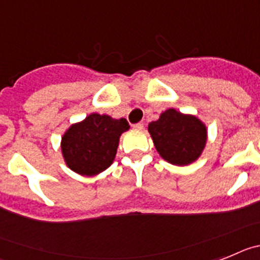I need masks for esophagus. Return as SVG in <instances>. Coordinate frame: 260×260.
<instances>
[{
    "mask_svg": "<svg viewBox=\"0 0 260 260\" xmlns=\"http://www.w3.org/2000/svg\"><path fill=\"white\" fill-rule=\"evenodd\" d=\"M133 128L137 131H141L144 129V123H136V124H133Z\"/></svg>",
    "mask_w": 260,
    "mask_h": 260,
    "instance_id": "1",
    "label": "esophagus"
}]
</instances>
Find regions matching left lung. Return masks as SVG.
I'll list each match as a JSON object with an SVG mask.
<instances>
[{
    "label": "left lung",
    "instance_id": "obj_1",
    "mask_svg": "<svg viewBox=\"0 0 260 260\" xmlns=\"http://www.w3.org/2000/svg\"><path fill=\"white\" fill-rule=\"evenodd\" d=\"M148 131L165 161L178 166L195 162L207 144V127L193 115L169 108L159 119L149 123Z\"/></svg>",
    "mask_w": 260,
    "mask_h": 260
}]
</instances>
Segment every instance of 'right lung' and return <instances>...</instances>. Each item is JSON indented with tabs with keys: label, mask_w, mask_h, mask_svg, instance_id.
<instances>
[{
	"label": "right lung",
	"mask_w": 260,
	"mask_h": 260,
	"mask_svg": "<svg viewBox=\"0 0 260 260\" xmlns=\"http://www.w3.org/2000/svg\"><path fill=\"white\" fill-rule=\"evenodd\" d=\"M129 129L125 119L90 114L72 124L61 137V152L67 166L80 175L92 177L110 168L116 155L121 133Z\"/></svg>",
	"instance_id": "1"
}]
</instances>
